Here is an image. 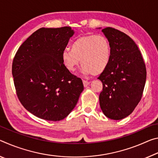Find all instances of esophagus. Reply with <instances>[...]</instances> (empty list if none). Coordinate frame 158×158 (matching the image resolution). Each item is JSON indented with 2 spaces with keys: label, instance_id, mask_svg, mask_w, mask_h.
<instances>
[{
  "label": "esophagus",
  "instance_id": "esophagus-1",
  "mask_svg": "<svg viewBox=\"0 0 158 158\" xmlns=\"http://www.w3.org/2000/svg\"><path fill=\"white\" fill-rule=\"evenodd\" d=\"M82 82H83V85H84V87H86L88 86V85H89V82L88 81H82Z\"/></svg>",
  "mask_w": 158,
  "mask_h": 158
}]
</instances>
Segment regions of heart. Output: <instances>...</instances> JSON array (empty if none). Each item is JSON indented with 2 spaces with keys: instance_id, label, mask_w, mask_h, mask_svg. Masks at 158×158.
Returning a JSON list of instances; mask_svg holds the SVG:
<instances>
[{
  "instance_id": "1",
  "label": "heart",
  "mask_w": 158,
  "mask_h": 158,
  "mask_svg": "<svg viewBox=\"0 0 158 158\" xmlns=\"http://www.w3.org/2000/svg\"><path fill=\"white\" fill-rule=\"evenodd\" d=\"M110 56L111 47L108 38L103 35L90 34L75 40L71 43V50L63 51L61 59L70 72L76 71L81 63L83 73L99 75L106 69Z\"/></svg>"
}]
</instances>
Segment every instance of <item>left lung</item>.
<instances>
[{
	"instance_id": "8db88e82",
	"label": "left lung",
	"mask_w": 158,
	"mask_h": 158,
	"mask_svg": "<svg viewBox=\"0 0 158 158\" xmlns=\"http://www.w3.org/2000/svg\"><path fill=\"white\" fill-rule=\"evenodd\" d=\"M110 43V61L98 79L102 82L99 94L102 112L112 120H122L133 112L140 102L146 80V69L134 41L111 27L102 29Z\"/></svg>"
}]
</instances>
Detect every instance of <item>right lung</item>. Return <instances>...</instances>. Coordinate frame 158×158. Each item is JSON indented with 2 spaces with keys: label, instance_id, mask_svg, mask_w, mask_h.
Returning a JSON list of instances; mask_svg holds the SVG:
<instances>
[{
  "label": "right lung",
  "instance_id": "1",
  "mask_svg": "<svg viewBox=\"0 0 158 158\" xmlns=\"http://www.w3.org/2000/svg\"><path fill=\"white\" fill-rule=\"evenodd\" d=\"M74 31L70 27L40 28L22 44L12 61L18 99L36 117L65 118L83 91L82 80L64 66L61 55Z\"/></svg>",
  "mask_w": 158,
  "mask_h": 158
}]
</instances>
